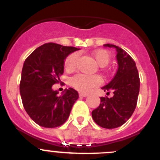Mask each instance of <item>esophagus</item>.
Here are the masks:
<instances>
[{
	"mask_svg": "<svg viewBox=\"0 0 160 160\" xmlns=\"http://www.w3.org/2000/svg\"><path fill=\"white\" fill-rule=\"evenodd\" d=\"M79 96H81V97H87V96H88V94H87V93L80 92L79 93Z\"/></svg>",
	"mask_w": 160,
	"mask_h": 160,
	"instance_id": "1",
	"label": "esophagus"
}]
</instances>
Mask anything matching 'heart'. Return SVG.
<instances>
[{
    "label": "heart",
    "mask_w": 160,
    "mask_h": 160,
    "mask_svg": "<svg viewBox=\"0 0 160 160\" xmlns=\"http://www.w3.org/2000/svg\"><path fill=\"white\" fill-rule=\"evenodd\" d=\"M92 57L95 60L100 67H104L107 66L110 62V54L107 50L98 49L92 52ZM78 60V53H73L70 54L65 60L64 66L66 70H73L76 66ZM100 78L96 75H87L82 73L76 74L70 78V84L73 88L82 91L87 92L94 87H98L100 84Z\"/></svg>",
    "instance_id": "1"
}]
</instances>
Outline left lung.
<instances>
[{
  "mask_svg": "<svg viewBox=\"0 0 160 160\" xmlns=\"http://www.w3.org/2000/svg\"><path fill=\"white\" fill-rule=\"evenodd\" d=\"M105 47L116 49L118 70L113 79L102 87L104 91H112L111 98L101 97V103L92 111V118L98 126L113 129L125 123L132 115L137 105L140 81L135 61L118 46L105 44Z\"/></svg>",
  "mask_w": 160,
  "mask_h": 160,
  "instance_id": "8db88e82",
  "label": "left lung"
}]
</instances>
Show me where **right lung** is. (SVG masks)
Returning a JSON list of instances; mask_svg holds the SVG:
<instances>
[{"instance_id": "right-lung-1", "label": "right lung", "mask_w": 160, "mask_h": 160, "mask_svg": "<svg viewBox=\"0 0 160 160\" xmlns=\"http://www.w3.org/2000/svg\"><path fill=\"white\" fill-rule=\"evenodd\" d=\"M79 49L46 43L37 48L24 62L20 94L24 108L37 124L47 128L62 125L70 116L78 93L73 88L58 95L52 86L59 82L66 57Z\"/></svg>"}]
</instances>
